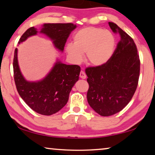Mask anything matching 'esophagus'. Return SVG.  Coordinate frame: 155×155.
<instances>
[{"instance_id":"esophagus-1","label":"esophagus","mask_w":155,"mask_h":155,"mask_svg":"<svg viewBox=\"0 0 155 155\" xmlns=\"http://www.w3.org/2000/svg\"><path fill=\"white\" fill-rule=\"evenodd\" d=\"M79 77H80V78H83V79H85V78H86V74H85V72L81 71L80 74H79Z\"/></svg>"}]
</instances>
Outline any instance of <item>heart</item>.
Instances as JSON below:
<instances>
[{
  "label": "heart",
  "mask_w": 155,
  "mask_h": 155,
  "mask_svg": "<svg viewBox=\"0 0 155 155\" xmlns=\"http://www.w3.org/2000/svg\"><path fill=\"white\" fill-rule=\"evenodd\" d=\"M74 44L65 46V51L72 61L80 63L83 54H86L89 64L96 67L103 66L114 54L115 40L108 31L96 27H85L74 35Z\"/></svg>",
  "instance_id": "b5f03b06"
}]
</instances>
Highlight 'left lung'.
Returning <instances> with one entry per match:
<instances>
[{"mask_svg": "<svg viewBox=\"0 0 155 155\" xmlns=\"http://www.w3.org/2000/svg\"><path fill=\"white\" fill-rule=\"evenodd\" d=\"M120 41L109 61L103 66L85 70L90 106L102 116L117 114L129 103L138 85L140 57L134 41L114 22H109Z\"/></svg>", "mask_w": 155, "mask_h": 155, "instance_id": "1", "label": "left lung"}]
</instances>
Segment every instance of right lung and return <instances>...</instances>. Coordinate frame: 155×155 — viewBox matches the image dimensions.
I'll use <instances>...</instances> for the list:
<instances>
[{
  "instance_id": "right-lung-1",
  "label": "right lung",
  "mask_w": 155,
  "mask_h": 155,
  "mask_svg": "<svg viewBox=\"0 0 155 155\" xmlns=\"http://www.w3.org/2000/svg\"><path fill=\"white\" fill-rule=\"evenodd\" d=\"M76 28L77 25L72 23H45L41 26L40 33L51 39L55 48L63 52L67 39ZM38 33V29L34 27L28 28L20 38L18 44ZM13 67L15 86L20 97L31 109L44 115L55 114L66 104L70 92L78 81L81 72L78 65H66L57 59L44 78L28 81L20 71L17 48L15 49Z\"/></svg>"
}]
</instances>
